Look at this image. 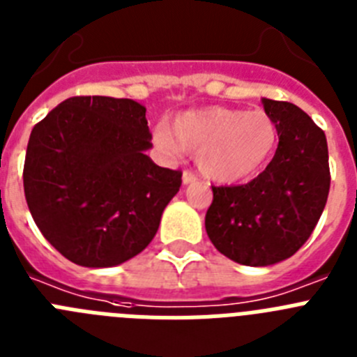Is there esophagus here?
Here are the masks:
<instances>
[{
  "label": "esophagus",
  "instance_id": "esophagus-1",
  "mask_svg": "<svg viewBox=\"0 0 357 357\" xmlns=\"http://www.w3.org/2000/svg\"><path fill=\"white\" fill-rule=\"evenodd\" d=\"M197 175H195L193 172H189V169H184V173H182V182L184 184H193V182H197Z\"/></svg>",
  "mask_w": 357,
  "mask_h": 357
}]
</instances>
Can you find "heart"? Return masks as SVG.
<instances>
[{
	"instance_id": "1",
	"label": "heart",
	"mask_w": 357,
	"mask_h": 357,
	"mask_svg": "<svg viewBox=\"0 0 357 357\" xmlns=\"http://www.w3.org/2000/svg\"><path fill=\"white\" fill-rule=\"evenodd\" d=\"M155 141L173 155L198 151V168L213 181L238 182L259 172L270 159L279 128L264 110L206 107L181 114L173 128L159 125Z\"/></svg>"
}]
</instances>
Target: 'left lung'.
<instances>
[{"instance_id":"left-lung-1","label":"left lung","mask_w":357,"mask_h":357,"mask_svg":"<svg viewBox=\"0 0 357 357\" xmlns=\"http://www.w3.org/2000/svg\"><path fill=\"white\" fill-rule=\"evenodd\" d=\"M279 128L275 155L243 185H213L206 230L218 252L247 266L291 257L309 239L331 188L326 134L304 110L263 98Z\"/></svg>"}]
</instances>
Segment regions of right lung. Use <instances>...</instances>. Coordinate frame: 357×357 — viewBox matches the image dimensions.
<instances>
[{"mask_svg":"<svg viewBox=\"0 0 357 357\" xmlns=\"http://www.w3.org/2000/svg\"><path fill=\"white\" fill-rule=\"evenodd\" d=\"M146 109L128 98L73 96L33 127L24 157L28 209L71 263L116 266L150 245L181 169L157 166Z\"/></svg>","mask_w":357,"mask_h":357,"instance_id":"right-lung-1","label":"right lung"}]
</instances>
